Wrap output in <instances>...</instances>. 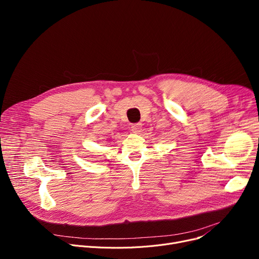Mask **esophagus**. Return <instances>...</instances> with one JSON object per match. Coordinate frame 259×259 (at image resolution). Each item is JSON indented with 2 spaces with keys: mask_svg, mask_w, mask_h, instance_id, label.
<instances>
[{
  "mask_svg": "<svg viewBox=\"0 0 259 259\" xmlns=\"http://www.w3.org/2000/svg\"><path fill=\"white\" fill-rule=\"evenodd\" d=\"M131 131L133 133H140L142 131V124H133L131 126Z\"/></svg>",
  "mask_w": 259,
  "mask_h": 259,
  "instance_id": "34e87169",
  "label": "esophagus"
}]
</instances>
